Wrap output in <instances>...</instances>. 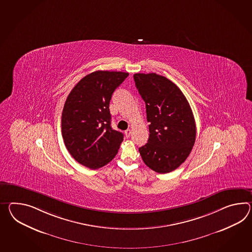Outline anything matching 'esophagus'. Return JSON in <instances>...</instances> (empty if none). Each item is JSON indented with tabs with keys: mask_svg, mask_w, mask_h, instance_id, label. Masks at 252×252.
Returning <instances> with one entry per match:
<instances>
[{
	"mask_svg": "<svg viewBox=\"0 0 252 252\" xmlns=\"http://www.w3.org/2000/svg\"><path fill=\"white\" fill-rule=\"evenodd\" d=\"M125 135H126V136L128 138L129 136H130V135H131V130L130 129H127V130H126L125 131Z\"/></svg>",
	"mask_w": 252,
	"mask_h": 252,
	"instance_id": "1",
	"label": "esophagus"
}]
</instances>
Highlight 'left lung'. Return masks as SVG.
Here are the masks:
<instances>
[{"mask_svg": "<svg viewBox=\"0 0 252 252\" xmlns=\"http://www.w3.org/2000/svg\"><path fill=\"white\" fill-rule=\"evenodd\" d=\"M135 86L146 103L150 123L148 143L139 148L142 159L154 171L177 169L189 156L196 140V123L184 94L159 74H134Z\"/></svg>", "mask_w": 252, "mask_h": 252, "instance_id": "8db88e82", "label": "left lung"}]
</instances>
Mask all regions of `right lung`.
<instances>
[{
    "instance_id": "obj_1",
    "label": "right lung",
    "mask_w": 252,
    "mask_h": 252,
    "mask_svg": "<svg viewBox=\"0 0 252 252\" xmlns=\"http://www.w3.org/2000/svg\"><path fill=\"white\" fill-rule=\"evenodd\" d=\"M128 73L95 71L70 92L62 114V135L68 152L81 165L97 169L113 159L124 140L111 127L109 110L114 91Z\"/></svg>"
}]
</instances>
